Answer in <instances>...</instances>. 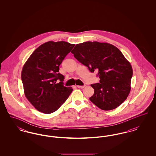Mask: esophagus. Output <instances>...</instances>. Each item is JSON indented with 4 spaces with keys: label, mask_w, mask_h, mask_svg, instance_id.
Wrapping results in <instances>:
<instances>
[{
    "label": "esophagus",
    "mask_w": 156,
    "mask_h": 156,
    "mask_svg": "<svg viewBox=\"0 0 156 156\" xmlns=\"http://www.w3.org/2000/svg\"><path fill=\"white\" fill-rule=\"evenodd\" d=\"M85 87V85H83V86H81V85H78V86H77V87H78V88H81V89Z\"/></svg>",
    "instance_id": "obj_1"
}]
</instances>
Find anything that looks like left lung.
<instances>
[{
	"label": "left lung",
	"instance_id": "left-lung-1",
	"mask_svg": "<svg viewBox=\"0 0 156 156\" xmlns=\"http://www.w3.org/2000/svg\"><path fill=\"white\" fill-rule=\"evenodd\" d=\"M71 52L90 72L98 71L99 83L91 85L94 94L89 99L93 104L101 109L110 111L126 100L133 70L117 47L106 43L87 41L76 45Z\"/></svg>",
	"mask_w": 156,
	"mask_h": 156
}]
</instances>
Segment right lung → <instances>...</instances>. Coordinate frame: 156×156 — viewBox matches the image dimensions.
Returning <instances> with one entry per match:
<instances>
[{"mask_svg":"<svg viewBox=\"0 0 156 156\" xmlns=\"http://www.w3.org/2000/svg\"><path fill=\"white\" fill-rule=\"evenodd\" d=\"M74 45L66 41L46 42L24 65L22 81L24 94L37 111L45 114L56 111L72 92V88L64 86V76L59 73V66Z\"/></svg>","mask_w":156,"mask_h":156,"instance_id":"add662e5","label":"right lung"}]
</instances>
